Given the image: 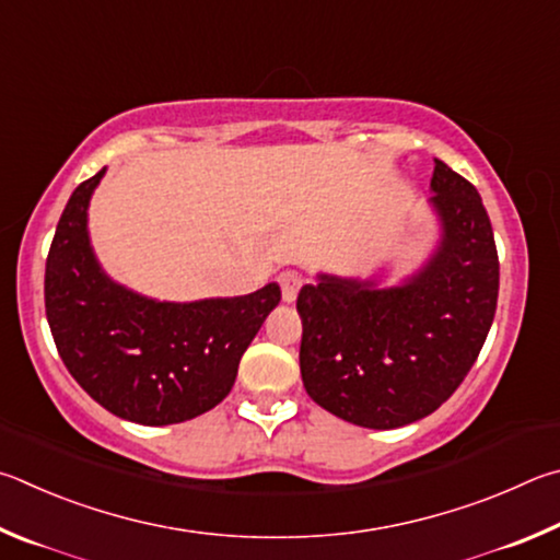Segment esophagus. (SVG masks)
I'll list each match as a JSON object with an SVG mask.
<instances>
[{
  "mask_svg": "<svg viewBox=\"0 0 560 560\" xmlns=\"http://www.w3.org/2000/svg\"><path fill=\"white\" fill-rule=\"evenodd\" d=\"M278 282H280V290H282V300L285 302H295L300 285H302V278L298 270H282L278 275Z\"/></svg>",
  "mask_w": 560,
  "mask_h": 560,
  "instance_id": "esophagus-1",
  "label": "esophagus"
}]
</instances>
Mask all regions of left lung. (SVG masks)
I'll use <instances>...</instances> for the list:
<instances>
[{
    "mask_svg": "<svg viewBox=\"0 0 560 560\" xmlns=\"http://www.w3.org/2000/svg\"><path fill=\"white\" fill-rule=\"evenodd\" d=\"M433 255L400 285L319 272L298 295L302 384L347 423L404 428L463 384L494 322L499 258L482 196L435 160Z\"/></svg>",
    "mask_w": 560,
    "mask_h": 560,
    "instance_id": "obj_1",
    "label": "left lung"
}]
</instances>
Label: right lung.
<instances>
[{"label":"right lung","instance_id":"add662e5","mask_svg":"<svg viewBox=\"0 0 560 560\" xmlns=\"http://www.w3.org/2000/svg\"><path fill=\"white\" fill-rule=\"evenodd\" d=\"M105 166L71 194L46 258V317L66 369L113 416L184 423L231 394L243 351L278 307V282L241 298L160 302L115 282L88 235Z\"/></svg>","mask_w":560,"mask_h":560}]
</instances>
